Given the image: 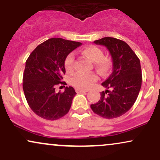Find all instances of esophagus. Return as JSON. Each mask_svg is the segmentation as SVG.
Instances as JSON below:
<instances>
[{
  "label": "esophagus",
  "instance_id": "obj_1",
  "mask_svg": "<svg viewBox=\"0 0 160 160\" xmlns=\"http://www.w3.org/2000/svg\"><path fill=\"white\" fill-rule=\"evenodd\" d=\"M88 90H85V89H76L77 93H81V92H87Z\"/></svg>",
  "mask_w": 160,
  "mask_h": 160
}]
</instances>
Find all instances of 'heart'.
Instances as JSON below:
<instances>
[{
    "instance_id": "1",
    "label": "heart",
    "mask_w": 160,
    "mask_h": 160,
    "mask_svg": "<svg viewBox=\"0 0 160 160\" xmlns=\"http://www.w3.org/2000/svg\"><path fill=\"white\" fill-rule=\"evenodd\" d=\"M82 55L87 57L90 61L95 62V66L100 72L106 73L111 68V62L109 58L104 57V52L96 46H88L82 50ZM74 54L70 53L65 61V68L68 72H71L74 70ZM98 80V76L95 74H82L77 73L71 78V85L77 89H87L90 88L93 83Z\"/></svg>"
}]
</instances>
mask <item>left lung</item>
<instances>
[{
  "label": "left lung",
  "instance_id": "8db88e82",
  "mask_svg": "<svg viewBox=\"0 0 160 160\" xmlns=\"http://www.w3.org/2000/svg\"><path fill=\"white\" fill-rule=\"evenodd\" d=\"M94 43L108 49L113 69L109 78L102 83L107 89L101 92L100 100L90 107L100 117L117 118L132 107L138 98L142 82L140 60L129 46L121 40L106 37Z\"/></svg>",
  "mask_w": 160,
  "mask_h": 160
}]
</instances>
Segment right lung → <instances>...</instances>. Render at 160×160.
<instances>
[{
    "instance_id": "1",
    "label": "right lung",
    "mask_w": 160,
    "mask_h": 160,
    "mask_svg": "<svg viewBox=\"0 0 160 160\" xmlns=\"http://www.w3.org/2000/svg\"><path fill=\"white\" fill-rule=\"evenodd\" d=\"M80 42L50 38L38 45L25 62L23 91L29 107L45 120H56L68 113L74 89L66 86L64 92H56V86L65 84V61L70 52L81 46Z\"/></svg>"
}]
</instances>
